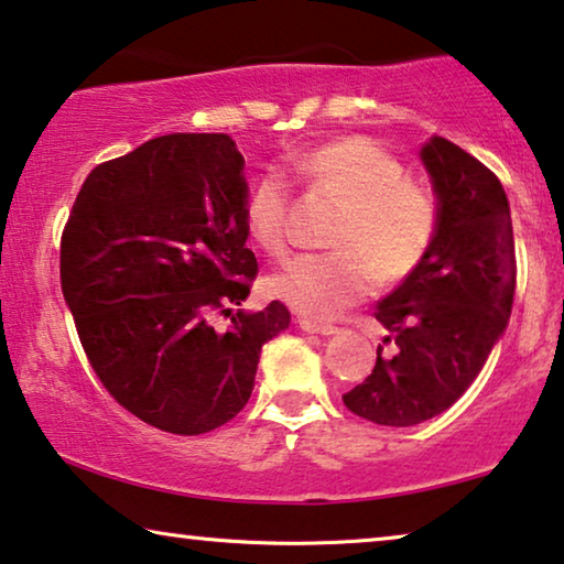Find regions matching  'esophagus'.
<instances>
[{"label": "esophagus", "mask_w": 564, "mask_h": 564, "mask_svg": "<svg viewBox=\"0 0 564 564\" xmlns=\"http://www.w3.org/2000/svg\"><path fill=\"white\" fill-rule=\"evenodd\" d=\"M299 327L308 332V335H335V332H337L335 324L314 322V319H306V316H299Z\"/></svg>", "instance_id": "34e87169"}]
</instances>
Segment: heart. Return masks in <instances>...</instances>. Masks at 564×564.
Returning <instances> with one entry per match:
<instances>
[{"label": "heart", "instance_id": "heart-1", "mask_svg": "<svg viewBox=\"0 0 564 564\" xmlns=\"http://www.w3.org/2000/svg\"><path fill=\"white\" fill-rule=\"evenodd\" d=\"M293 171L316 192L343 202L329 245L306 252L271 279L275 296L312 319H329L360 301L378 283H395L414 273L440 232V206L422 181L391 150L368 134H343L293 161ZM291 186L279 171L252 181L245 199V225L258 248L283 258L291 248Z\"/></svg>", "mask_w": 564, "mask_h": 564}]
</instances>
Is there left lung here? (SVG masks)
<instances>
[{"label": "left lung", "mask_w": 564, "mask_h": 564, "mask_svg": "<svg viewBox=\"0 0 564 564\" xmlns=\"http://www.w3.org/2000/svg\"><path fill=\"white\" fill-rule=\"evenodd\" d=\"M422 161L440 199L437 240L376 319L391 332L376 368L343 395L380 426H414L463 395L503 335L517 291V252L501 181L455 142L432 138Z\"/></svg>", "instance_id": "8db88e82"}]
</instances>
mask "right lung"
Instances as JSON below:
<instances>
[{
    "mask_svg": "<svg viewBox=\"0 0 564 564\" xmlns=\"http://www.w3.org/2000/svg\"><path fill=\"white\" fill-rule=\"evenodd\" d=\"M242 165L221 132L148 140L86 176L61 235L63 299L94 372L171 434L240 414L260 347L291 322L281 301L235 312L258 279Z\"/></svg>",
    "mask_w": 564,
    "mask_h": 564,
    "instance_id": "obj_1",
    "label": "right lung"
}]
</instances>
